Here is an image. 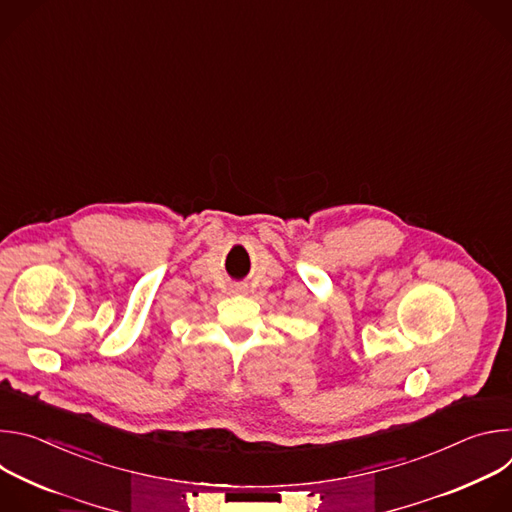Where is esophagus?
Here are the masks:
<instances>
[{"label":"esophagus","instance_id":"esophagus-1","mask_svg":"<svg viewBox=\"0 0 512 512\" xmlns=\"http://www.w3.org/2000/svg\"><path fill=\"white\" fill-rule=\"evenodd\" d=\"M231 291H233V294H245L247 285L245 283H235V285H231Z\"/></svg>","mask_w":512,"mask_h":512}]
</instances>
